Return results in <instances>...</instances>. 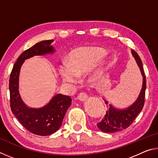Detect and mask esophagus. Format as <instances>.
Returning <instances> with one entry per match:
<instances>
[{"label":"esophagus","instance_id":"obj_1","mask_svg":"<svg viewBox=\"0 0 158 158\" xmlns=\"http://www.w3.org/2000/svg\"><path fill=\"white\" fill-rule=\"evenodd\" d=\"M77 98H78V100L80 101H85L87 100L88 98V95L85 94V93H80L77 96Z\"/></svg>","mask_w":158,"mask_h":158}]
</instances>
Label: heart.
<instances>
[{"mask_svg":"<svg viewBox=\"0 0 158 158\" xmlns=\"http://www.w3.org/2000/svg\"><path fill=\"white\" fill-rule=\"evenodd\" d=\"M103 54V52L94 47L77 48L69 53L68 60L61 61L58 68V74L63 82L76 84L79 76L89 71Z\"/></svg>","mask_w":158,"mask_h":158,"instance_id":"heart-1","label":"heart"}]
</instances>
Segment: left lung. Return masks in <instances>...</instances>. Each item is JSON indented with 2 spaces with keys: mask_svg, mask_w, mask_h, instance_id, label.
Listing matches in <instances>:
<instances>
[{
  "mask_svg": "<svg viewBox=\"0 0 158 158\" xmlns=\"http://www.w3.org/2000/svg\"><path fill=\"white\" fill-rule=\"evenodd\" d=\"M132 54L135 58L136 62L139 68L141 74L143 76V85L142 89L139 95L137 100H136L132 105L125 109L118 110L109 105V111H106L105 117L102 120L98 123L97 126L99 129L104 132L114 133L118 132L122 130L126 129L135 121L137 115L140 113L143 107L145 102V93L146 88V80L145 73H144L142 62L137 53L132 50ZM106 106H108V102L105 101Z\"/></svg>",
  "mask_w": 158,
  "mask_h": 158,
  "instance_id": "8db88e82",
  "label": "left lung"
}]
</instances>
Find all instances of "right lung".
I'll return each instance as SVG.
<instances>
[{"instance_id":"add662e5","label":"right lung","mask_w":158,"mask_h":158,"mask_svg":"<svg viewBox=\"0 0 158 158\" xmlns=\"http://www.w3.org/2000/svg\"><path fill=\"white\" fill-rule=\"evenodd\" d=\"M52 40L38 42L24 51L12 69L9 81L10 108L15 117L26 130L40 136L50 135L59 129L65 113L72 104L69 96L56 95L46 106L40 109L29 108L23 102L19 93V75L26 59L34 56L53 53Z\"/></svg>"}]
</instances>
